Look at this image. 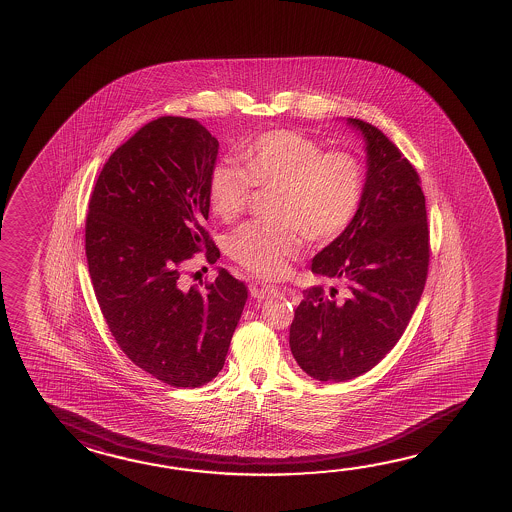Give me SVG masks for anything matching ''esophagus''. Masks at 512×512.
<instances>
[{"label":"esophagus","instance_id":"esophagus-1","mask_svg":"<svg viewBox=\"0 0 512 512\" xmlns=\"http://www.w3.org/2000/svg\"><path fill=\"white\" fill-rule=\"evenodd\" d=\"M278 289L275 286H260V284H252L250 286V293L255 298H268L269 295L277 293Z\"/></svg>","mask_w":512,"mask_h":512}]
</instances>
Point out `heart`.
<instances>
[{
	"mask_svg": "<svg viewBox=\"0 0 512 512\" xmlns=\"http://www.w3.org/2000/svg\"><path fill=\"white\" fill-rule=\"evenodd\" d=\"M246 167L221 160L208 178V201L217 217L237 221L257 194L271 198V223L235 230L228 252L235 262L264 278L282 277L302 239L331 243L358 214L365 194V167L350 151H325L296 131H269L244 151Z\"/></svg>",
	"mask_w": 512,
	"mask_h": 512,
	"instance_id": "obj_1",
	"label": "heart"
}]
</instances>
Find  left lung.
<instances>
[{
    "mask_svg": "<svg viewBox=\"0 0 512 512\" xmlns=\"http://www.w3.org/2000/svg\"><path fill=\"white\" fill-rule=\"evenodd\" d=\"M367 140L365 194L349 228L313 259V273L345 287L304 289L289 347L305 374L347 381L376 367L403 336L430 268L419 172L376 126L349 118Z\"/></svg>",
    "mask_w": 512,
    "mask_h": 512,
    "instance_id": "1",
    "label": "left lung"
}]
</instances>
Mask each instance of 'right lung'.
Listing matches in <instances>:
<instances>
[{
  "instance_id": "add662e5",
  "label": "right lung",
  "mask_w": 512,
  "mask_h": 512,
  "mask_svg": "<svg viewBox=\"0 0 512 512\" xmlns=\"http://www.w3.org/2000/svg\"><path fill=\"white\" fill-rule=\"evenodd\" d=\"M219 142L194 118L140 127L100 171L86 217V257L100 311L127 358L165 385L203 386L221 372L248 298L221 269L183 289V264H214L208 178Z\"/></svg>"
}]
</instances>
